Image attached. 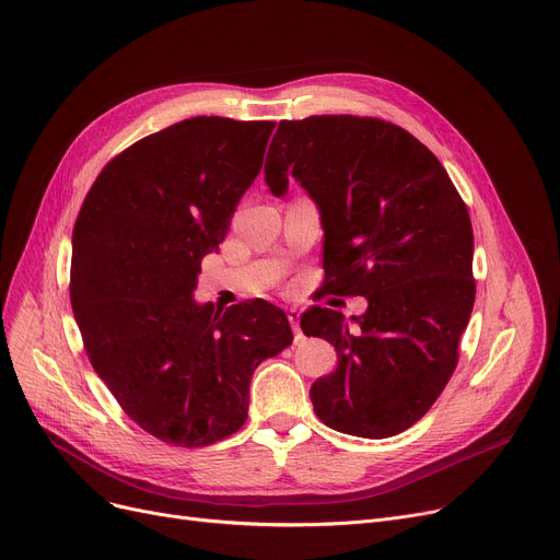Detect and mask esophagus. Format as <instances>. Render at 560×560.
Segmentation results:
<instances>
[{"mask_svg": "<svg viewBox=\"0 0 560 560\" xmlns=\"http://www.w3.org/2000/svg\"><path fill=\"white\" fill-rule=\"evenodd\" d=\"M288 320H290V327H293L295 331V340H302V331H300V311L295 306L288 308Z\"/></svg>", "mask_w": 560, "mask_h": 560, "instance_id": "1", "label": "esophagus"}]
</instances>
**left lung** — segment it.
<instances>
[{"label": "left lung", "mask_w": 560, "mask_h": 560, "mask_svg": "<svg viewBox=\"0 0 560 560\" xmlns=\"http://www.w3.org/2000/svg\"><path fill=\"white\" fill-rule=\"evenodd\" d=\"M293 176L318 206L325 293L369 308L311 306L306 336L329 340L338 366L311 386L318 419L384 440L415 425L457 366L476 283L474 231L446 168L407 130L369 116L281 120L265 160L275 197Z\"/></svg>", "instance_id": "obj_1"}]
</instances>
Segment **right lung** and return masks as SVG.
Masks as SVG:
<instances>
[{
  "instance_id": "obj_1",
  "label": "right lung",
  "mask_w": 560,
  "mask_h": 560,
  "mask_svg": "<svg viewBox=\"0 0 560 560\" xmlns=\"http://www.w3.org/2000/svg\"><path fill=\"white\" fill-rule=\"evenodd\" d=\"M275 126L197 116L139 139L95 178L72 229L70 304L91 366L166 444L237 432L254 371L293 343L270 302L222 313L194 300L201 260L226 237Z\"/></svg>"
}]
</instances>
